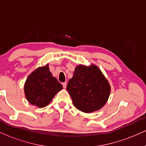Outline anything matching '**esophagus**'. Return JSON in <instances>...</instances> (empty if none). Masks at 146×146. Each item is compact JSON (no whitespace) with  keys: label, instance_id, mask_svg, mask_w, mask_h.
Listing matches in <instances>:
<instances>
[{"label":"esophagus","instance_id":"1","mask_svg":"<svg viewBox=\"0 0 146 146\" xmlns=\"http://www.w3.org/2000/svg\"><path fill=\"white\" fill-rule=\"evenodd\" d=\"M62 86H63V88H64V89H65L66 87H67V83H66V82L62 83Z\"/></svg>","mask_w":146,"mask_h":146}]
</instances>
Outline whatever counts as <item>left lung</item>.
Instances as JSON below:
<instances>
[{
	"label": "left lung",
	"instance_id": "obj_1",
	"mask_svg": "<svg viewBox=\"0 0 146 146\" xmlns=\"http://www.w3.org/2000/svg\"><path fill=\"white\" fill-rule=\"evenodd\" d=\"M67 90L75 108L90 113L104 106L110 96V86L97 66L80 64L75 67Z\"/></svg>",
	"mask_w": 146,
	"mask_h": 146
}]
</instances>
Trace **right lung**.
<instances>
[{"label": "right lung", "mask_w": 146, "mask_h": 146, "mask_svg": "<svg viewBox=\"0 0 146 146\" xmlns=\"http://www.w3.org/2000/svg\"><path fill=\"white\" fill-rule=\"evenodd\" d=\"M62 86L49 70L48 64L38 67L29 75L24 86L27 101L32 105L43 108L46 106Z\"/></svg>", "instance_id": "add662e5"}]
</instances>
